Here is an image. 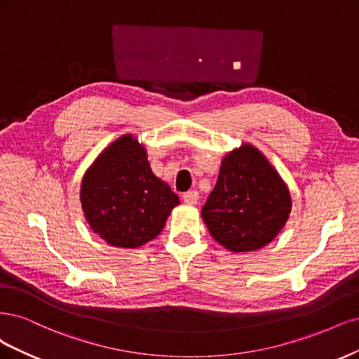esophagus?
I'll return each instance as SVG.
<instances>
[{
	"label": "esophagus",
	"mask_w": 359,
	"mask_h": 359,
	"mask_svg": "<svg viewBox=\"0 0 359 359\" xmlns=\"http://www.w3.org/2000/svg\"><path fill=\"white\" fill-rule=\"evenodd\" d=\"M183 201L187 204H196V201H198V192L196 191H188L183 194Z\"/></svg>",
	"instance_id": "obj_1"
}]
</instances>
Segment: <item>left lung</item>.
<instances>
[{"label": "left lung", "mask_w": 359, "mask_h": 359, "mask_svg": "<svg viewBox=\"0 0 359 359\" xmlns=\"http://www.w3.org/2000/svg\"><path fill=\"white\" fill-rule=\"evenodd\" d=\"M291 209V192L279 171L258 147L243 143L222 158L201 217L219 245L243 253L271 243Z\"/></svg>", "instance_id": "left-lung-1"}]
</instances>
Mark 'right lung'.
Segmentation results:
<instances>
[{"label": "right lung", "mask_w": 359, "mask_h": 359, "mask_svg": "<svg viewBox=\"0 0 359 359\" xmlns=\"http://www.w3.org/2000/svg\"><path fill=\"white\" fill-rule=\"evenodd\" d=\"M80 203L88 225L113 248L137 249L163 231L179 196L154 175L133 134L104 147L85 171Z\"/></svg>", "instance_id": "1"}]
</instances>
